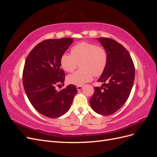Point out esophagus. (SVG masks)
<instances>
[{"mask_svg": "<svg viewBox=\"0 0 157 157\" xmlns=\"http://www.w3.org/2000/svg\"><path fill=\"white\" fill-rule=\"evenodd\" d=\"M77 90H78V91H79V90H81L83 88V86H77Z\"/></svg>", "mask_w": 157, "mask_h": 157, "instance_id": "esophagus-1", "label": "esophagus"}]
</instances>
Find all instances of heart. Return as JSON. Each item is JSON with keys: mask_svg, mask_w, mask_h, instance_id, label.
Instances as JSON below:
<instances>
[{"mask_svg": "<svg viewBox=\"0 0 157 157\" xmlns=\"http://www.w3.org/2000/svg\"><path fill=\"white\" fill-rule=\"evenodd\" d=\"M78 63L81 68L69 75L67 80L80 86L91 80L93 76L98 77L104 72L107 64V51L101 46L82 42L71 48V54L65 53L60 58L61 67L69 73L73 72Z\"/></svg>", "mask_w": 157, "mask_h": 157, "instance_id": "heart-1", "label": "heart"}]
</instances>
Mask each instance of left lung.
<instances>
[{
	"mask_svg": "<svg viewBox=\"0 0 157 157\" xmlns=\"http://www.w3.org/2000/svg\"><path fill=\"white\" fill-rule=\"evenodd\" d=\"M107 51V64L90 99L93 110L101 115H110L124 105L130 96L135 78L134 64L129 52L120 43L109 38L98 39Z\"/></svg>",
	"mask_w": 157,
	"mask_h": 157,
	"instance_id": "1",
	"label": "left lung"
}]
</instances>
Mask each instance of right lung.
I'll return each instance as SVG.
<instances>
[{
  "label": "right lung",
  "mask_w": 157,
  "mask_h": 157,
  "mask_svg": "<svg viewBox=\"0 0 157 157\" xmlns=\"http://www.w3.org/2000/svg\"><path fill=\"white\" fill-rule=\"evenodd\" d=\"M73 42L71 38L43 40L30 52L25 60L23 87L32 105L46 117L58 118L67 113L77 92L73 84L59 91L56 90L65 80L60 58Z\"/></svg>",
  "instance_id": "add662e5"
}]
</instances>
